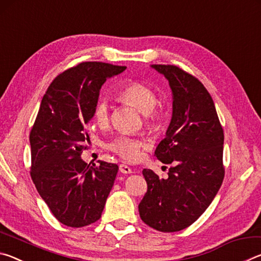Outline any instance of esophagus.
I'll return each instance as SVG.
<instances>
[{
  "label": "esophagus",
  "instance_id": "34e87169",
  "mask_svg": "<svg viewBox=\"0 0 261 261\" xmlns=\"http://www.w3.org/2000/svg\"><path fill=\"white\" fill-rule=\"evenodd\" d=\"M120 171L123 174H132L135 173V170L132 169V168H130L127 165H125V163H121L120 165Z\"/></svg>",
  "mask_w": 261,
  "mask_h": 261
}]
</instances>
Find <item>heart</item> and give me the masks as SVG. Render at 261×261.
Segmentation results:
<instances>
[{
    "mask_svg": "<svg viewBox=\"0 0 261 261\" xmlns=\"http://www.w3.org/2000/svg\"><path fill=\"white\" fill-rule=\"evenodd\" d=\"M118 99L130 105L144 114V122L148 129L154 130L160 124V114L155 108L156 94L151 87L140 82H131L118 92ZM93 117L100 125L107 124L109 120V106L106 101L96 102L93 109ZM145 146L143 140L131 137H118L109 144V148L126 161H136L140 156L141 148Z\"/></svg>",
    "mask_w": 261,
    "mask_h": 261,
    "instance_id": "b5f03b06",
    "label": "heart"
}]
</instances>
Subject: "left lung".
<instances>
[{"mask_svg": "<svg viewBox=\"0 0 261 261\" xmlns=\"http://www.w3.org/2000/svg\"><path fill=\"white\" fill-rule=\"evenodd\" d=\"M169 82L173 116L155 156L171 167L168 178L144 169L147 192L138 206L141 220L162 232L197 221L218 193L224 177L223 129L208 91L176 65L153 64Z\"/></svg>", "mask_w": 261, "mask_h": 261, "instance_id": "1", "label": "left lung"}]
</instances>
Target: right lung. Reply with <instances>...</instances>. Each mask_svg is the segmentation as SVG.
<instances>
[{
	"mask_svg": "<svg viewBox=\"0 0 261 261\" xmlns=\"http://www.w3.org/2000/svg\"><path fill=\"white\" fill-rule=\"evenodd\" d=\"M126 67L83 62L60 73L48 87L30 134L31 177L55 218L81 228L101 218L118 166L86 163L82 153L90 137L101 86Z\"/></svg>",
	"mask_w": 261,
	"mask_h": 261,
	"instance_id": "right-lung-1",
	"label": "right lung"
}]
</instances>
